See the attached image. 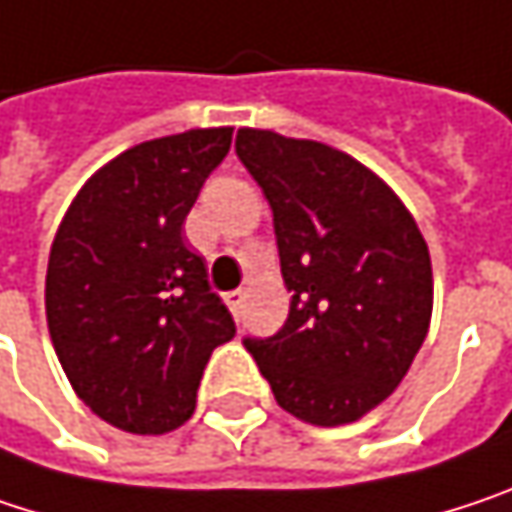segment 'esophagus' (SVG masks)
<instances>
[{"label": "esophagus", "instance_id": "obj_1", "mask_svg": "<svg viewBox=\"0 0 512 512\" xmlns=\"http://www.w3.org/2000/svg\"><path fill=\"white\" fill-rule=\"evenodd\" d=\"M224 300H226V306L232 309V315H238V312H241V306H244V291H241V288H235V291H226Z\"/></svg>", "mask_w": 512, "mask_h": 512}]
</instances>
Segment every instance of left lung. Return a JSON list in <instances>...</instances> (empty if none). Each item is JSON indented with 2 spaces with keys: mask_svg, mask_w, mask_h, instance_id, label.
<instances>
[{
  "mask_svg": "<svg viewBox=\"0 0 512 512\" xmlns=\"http://www.w3.org/2000/svg\"><path fill=\"white\" fill-rule=\"evenodd\" d=\"M235 153L274 212L291 291L286 324L244 348L286 413L356 421L395 392L427 336V244L395 191L342 150L238 129Z\"/></svg>",
  "mask_w": 512,
  "mask_h": 512,
  "instance_id": "1",
  "label": "left lung"
}]
</instances>
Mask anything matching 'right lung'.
Listing matches in <instances>:
<instances>
[{
	"instance_id": "right-lung-1",
	"label": "right lung",
	"mask_w": 512,
	"mask_h": 512,
	"mask_svg": "<svg viewBox=\"0 0 512 512\" xmlns=\"http://www.w3.org/2000/svg\"><path fill=\"white\" fill-rule=\"evenodd\" d=\"M232 129L144 141L85 182L49 250L46 324L96 416L156 436L188 421L203 368L235 321L182 224Z\"/></svg>"
}]
</instances>
